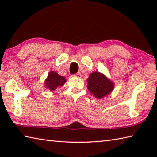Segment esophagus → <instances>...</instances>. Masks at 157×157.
<instances>
[{"label": "esophagus", "mask_w": 157, "mask_h": 157, "mask_svg": "<svg viewBox=\"0 0 157 157\" xmlns=\"http://www.w3.org/2000/svg\"><path fill=\"white\" fill-rule=\"evenodd\" d=\"M73 76L78 77V78H81V77H82V74H81L80 73H78L75 74V75H73Z\"/></svg>", "instance_id": "obj_1"}]
</instances>
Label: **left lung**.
<instances>
[{
	"label": "left lung",
	"instance_id": "obj_1",
	"mask_svg": "<svg viewBox=\"0 0 157 157\" xmlns=\"http://www.w3.org/2000/svg\"><path fill=\"white\" fill-rule=\"evenodd\" d=\"M86 81L88 90L98 99H101L109 94L114 87L113 82L104 74L98 71L90 74Z\"/></svg>",
	"mask_w": 157,
	"mask_h": 157
}]
</instances>
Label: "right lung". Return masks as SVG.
Instances as JSON below:
<instances>
[{
	"instance_id": "add662e5",
	"label": "right lung",
	"mask_w": 157,
	"mask_h": 157,
	"mask_svg": "<svg viewBox=\"0 0 157 157\" xmlns=\"http://www.w3.org/2000/svg\"><path fill=\"white\" fill-rule=\"evenodd\" d=\"M66 82L64 77L59 75L54 71H50L45 81V86L50 91H54L57 87L62 86Z\"/></svg>"
}]
</instances>
